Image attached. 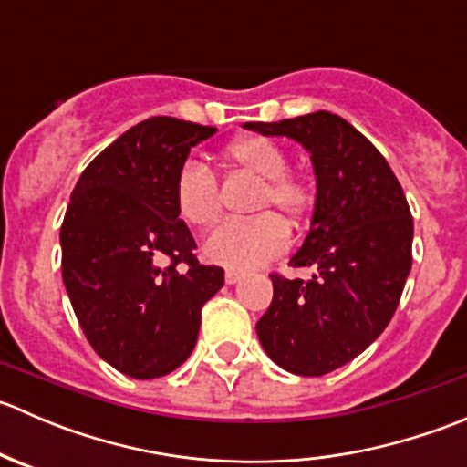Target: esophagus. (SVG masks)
<instances>
[{
  "instance_id": "1",
  "label": "esophagus",
  "mask_w": 467,
  "mask_h": 467,
  "mask_svg": "<svg viewBox=\"0 0 467 467\" xmlns=\"http://www.w3.org/2000/svg\"><path fill=\"white\" fill-rule=\"evenodd\" d=\"M239 280H242V273L225 271V285H237Z\"/></svg>"
}]
</instances>
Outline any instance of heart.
Segmentation results:
<instances>
[{
    "label": "heart",
    "instance_id": "b5f03b06",
    "mask_svg": "<svg viewBox=\"0 0 467 467\" xmlns=\"http://www.w3.org/2000/svg\"><path fill=\"white\" fill-rule=\"evenodd\" d=\"M228 167L260 181L253 210L264 212L255 219L223 221L205 237L201 253L210 264L230 271H253L260 264L282 255L289 246L286 223L298 225L314 203V192L300 178L291 176L289 160L280 146L264 138H242L225 149ZM176 210L185 223L205 228L219 216V185L203 164L187 162L178 171L173 187Z\"/></svg>",
    "mask_w": 467,
    "mask_h": 467
}]
</instances>
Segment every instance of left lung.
<instances>
[{"instance_id":"8db88e82","label":"left lung","mask_w":467,"mask_h":467,"mask_svg":"<svg viewBox=\"0 0 467 467\" xmlns=\"http://www.w3.org/2000/svg\"><path fill=\"white\" fill-rule=\"evenodd\" d=\"M244 129L289 138L317 178L309 233L289 264L312 277L273 275V300L257 321L264 352L286 373L321 378L366 350L393 318L411 271L413 219L384 155L327 110Z\"/></svg>"}]
</instances>
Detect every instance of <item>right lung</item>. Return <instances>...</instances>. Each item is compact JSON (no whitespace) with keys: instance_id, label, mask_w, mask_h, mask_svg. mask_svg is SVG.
Wrapping results in <instances>:
<instances>
[{"instance_id":"right-lung-1","label":"right lung","mask_w":467,"mask_h":467,"mask_svg":"<svg viewBox=\"0 0 467 467\" xmlns=\"http://www.w3.org/2000/svg\"><path fill=\"white\" fill-rule=\"evenodd\" d=\"M214 133L176 117L140 121L88 164L65 212L69 303L94 352L129 378L155 379L185 364L201 309L223 286V268L194 257L173 199L190 149ZM160 256L172 264L160 269Z\"/></svg>"}]
</instances>
